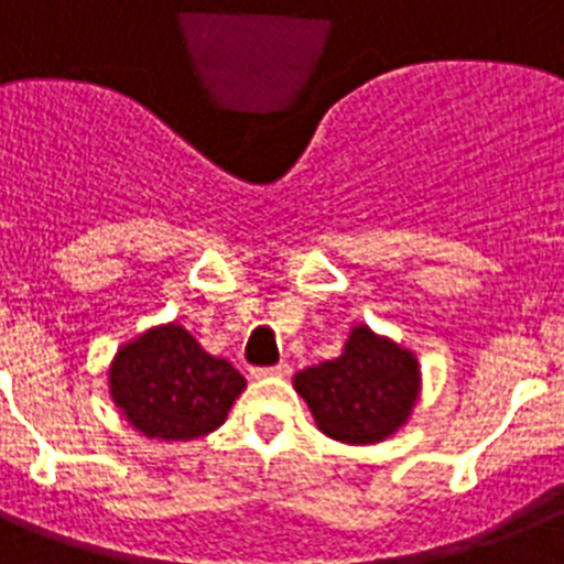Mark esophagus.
Returning a JSON list of instances; mask_svg holds the SVG:
<instances>
[{
  "label": "esophagus",
  "mask_w": 564,
  "mask_h": 564,
  "mask_svg": "<svg viewBox=\"0 0 564 564\" xmlns=\"http://www.w3.org/2000/svg\"><path fill=\"white\" fill-rule=\"evenodd\" d=\"M291 375V366L288 362H279L273 369H253V377H288Z\"/></svg>",
  "instance_id": "obj_1"
}]
</instances>
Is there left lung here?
<instances>
[{
    "label": "left lung",
    "instance_id": "left-lung-1",
    "mask_svg": "<svg viewBox=\"0 0 564 564\" xmlns=\"http://www.w3.org/2000/svg\"><path fill=\"white\" fill-rule=\"evenodd\" d=\"M421 362L412 348L355 323L334 360L293 375L316 430L351 446L398 435L421 400Z\"/></svg>",
    "mask_w": 564,
    "mask_h": 564
}]
</instances>
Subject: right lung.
<instances>
[{
    "instance_id": "1",
    "label": "right lung",
    "mask_w": 564,
    "mask_h": 564,
    "mask_svg": "<svg viewBox=\"0 0 564 564\" xmlns=\"http://www.w3.org/2000/svg\"><path fill=\"white\" fill-rule=\"evenodd\" d=\"M109 398L149 441H195L227 421L248 380L213 357L178 323L152 325L118 346L109 362Z\"/></svg>"
}]
</instances>
